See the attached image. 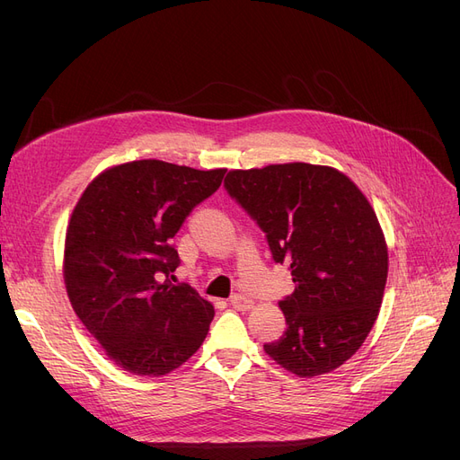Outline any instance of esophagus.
I'll return each instance as SVG.
<instances>
[{"mask_svg": "<svg viewBox=\"0 0 460 460\" xmlns=\"http://www.w3.org/2000/svg\"><path fill=\"white\" fill-rule=\"evenodd\" d=\"M230 305H232L234 309H238V311H247V309L253 307V301L243 297V296H232L230 297Z\"/></svg>", "mask_w": 460, "mask_h": 460, "instance_id": "obj_1", "label": "esophagus"}]
</instances>
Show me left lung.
<instances>
[{
  "label": "left lung",
  "instance_id": "left-lung-1",
  "mask_svg": "<svg viewBox=\"0 0 460 460\" xmlns=\"http://www.w3.org/2000/svg\"><path fill=\"white\" fill-rule=\"evenodd\" d=\"M225 186L296 282L278 303L284 336L264 351L301 378L336 370L365 343L387 280V245L368 199L343 172L309 163L230 171Z\"/></svg>",
  "mask_w": 460,
  "mask_h": 460
}]
</instances>
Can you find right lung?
<instances>
[{
    "mask_svg": "<svg viewBox=\"0 0 460 460\" xmlns=\"http://www.w3.org/2000/svg\"><path fill=\"white\" fill-rule=\"evenodd\" d=\"M225 172L124 163L95 176L75 207L65 238L66 294L80 323L127 372L169 374L207 336L215 309L191 286L171 284L180 264L171 238Z\"/></svg>",
    "mask_w": 460,
    "mask_h": 460,
    "instance_id": "add662e5",
    "label": "right lung"
}]
</instances>
